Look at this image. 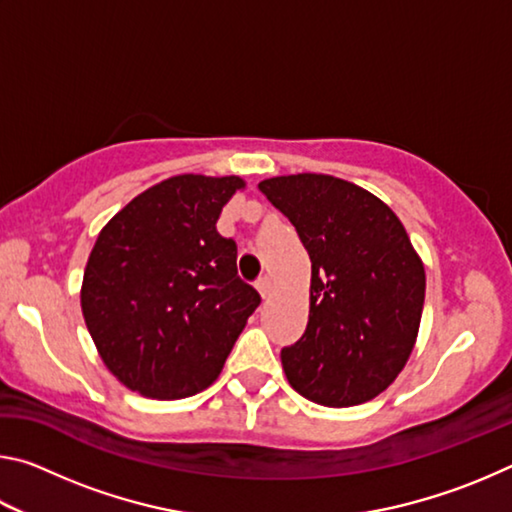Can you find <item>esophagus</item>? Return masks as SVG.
Instances as JSON below:
<instances>
[{
    "label": "esophagus",
    "mask_w": 512,
    "mask_h": 512,
    "mask_svg": "<svg viewBox=\"0 0 512 512\" xmlns=\"http://www.w3.org/2000/svg\"><path fill=\"white\" fill-rule=\"evenodd\" d=\"M257 291H259V296L262 298H266V296H271V291H273V282H271V277L268 275H262L257 280Z\"/></svg>",
    "instance_id": "34e87169"
}]
</instances>
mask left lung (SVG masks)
Segmentation results:
<instances>
[{
  "mask_svg": "<svg viewBox=\"0 0 512 512\" xmlns=\"http://www.w3.org/2000/svg\"><path fill=\"white\" fill-rule=\"evenodd\" d=\"M259 189L311 259L307 329L282 350L284 375L332 409L372 400L411 357L427 289L402 221L368 189L325 173L266 178Z\"/></svg>",
  "mask_w": 512,
  "mask_h": 512,
  "instance_id": "obj_1",
  "label": "left lung"
}]
</instances>
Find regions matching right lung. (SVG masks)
<instances>
[{
    "instance_id": "add662e5",
    "label": "right lung",
    "mask_w": 512,
    "mask_h": 512,
    "mask_svg": "<svg viewBox=\"0 0 512 512\" xmlns=\"http://www.w3.org/2000/svg\"><path fill=\"white\" fill-rule=\"evenodd\" d=\"M246 180L180 173L144 189L99 232L81 309L101 361L151 400L212 386L257 309L237 275V244L216 232Z\"/></svg>"
}]
</instances>
